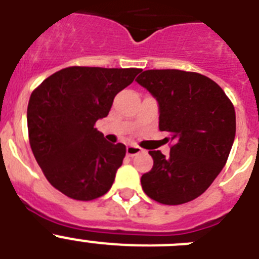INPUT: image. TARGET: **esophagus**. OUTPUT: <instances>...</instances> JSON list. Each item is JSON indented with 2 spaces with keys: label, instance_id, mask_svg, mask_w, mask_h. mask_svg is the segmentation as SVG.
<instances>
[{
  "label": "esophagus",
  "instance_id": "1",
  "mask_svg": "<svg viewBox=\"0 0 259 259\" xmlns=\"http://www.w3.org/2000/svg\"><path fill=\"white\" fill-rule=\"evenodd\" d=\"M143 152V149H141L140 146L137 145H128L127 146V155H130V157H134V155L139 154V153Z\"/></svg>",
  "mask_w": 259,
  "mask_h": 259
}]
</instances>
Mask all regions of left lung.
Wrapping results in <instances>:
<instances>
[{
    "label": "left lung",
    "instance_id": "8db88e82",
    "mask_svg": "<svg viewBox=\"0 0 259 259\" xmlns=\"http://www.w3.org/2000/svg\"><path fill=\"white\" fill-rule=\"evenodd\" d=\"M136 81L157 98L159 130L170 134V155L149 150L153 167L141 176L148 197L163 205L197 198L219 175L230 155L236 114L214 80L182 70H146Z\"/></svg>",
    "mask_w": 259,
    "mask_h": 259
}]
</instances>
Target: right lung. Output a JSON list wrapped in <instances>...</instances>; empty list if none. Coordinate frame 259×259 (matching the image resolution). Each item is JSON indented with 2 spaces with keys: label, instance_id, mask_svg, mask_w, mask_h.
Segmentation results:
<instances>
[{
  "label": "right lung",
  "instance_id": "right-lung-1",
  "mask_svg": "<svg viewBox=\"0 0 259 259\" xmlns=\"http://www.w3.org/2000/svg\"><path fill=\"white\" fill-rule=\"evenodd\" d=\"M139 72L141 68L72 66L32 92L27 109L32 153L48 182L67 197L91 201L111 188L125 145L105 140L95 124Z\"/></svg>",
  "mask_w": 259,
  "mask_h": 259
}]
</instances>
